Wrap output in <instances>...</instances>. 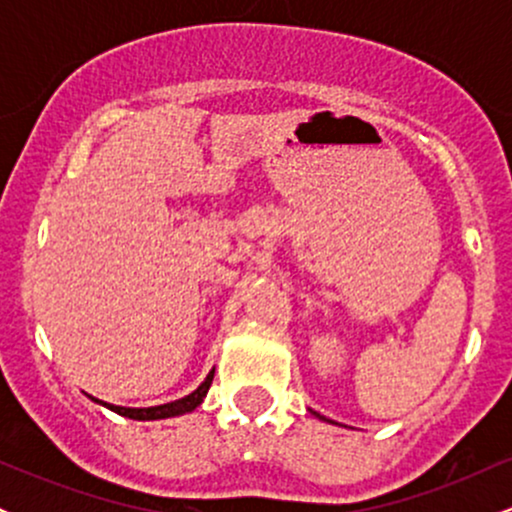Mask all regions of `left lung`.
<instances>
[{"label":"left lung","mask_w":512,"mask_h":512,"mask_svg":"<svg viewBox=\"0 0 512 512\" xmlns=\"http://www.w3.org/2000/svg\"><path fill=\"white\" fill-rule=\"evenodd\" d=\"M313 414L317 416V419H320V421H327V424H334V421H330V419H325V416H320V414H317V411H313Z\"/></svg>","instance_id":"8db88e82"}]
</instances>
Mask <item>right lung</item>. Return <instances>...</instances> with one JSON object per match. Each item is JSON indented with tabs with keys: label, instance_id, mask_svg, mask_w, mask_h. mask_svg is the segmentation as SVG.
Listing matches in <instances>:
<instances>
[{
	"label": "right lung",
	"instance_id": "right-lung-1",
	"mask_svg": "<svg viewBox=\"0 0 512 512\" xmlns=\"http://www.w3.org/2000/svg\"><path fill=\"white\" fill-rule=\"evenodd\" d=\"M211 380H214V370H209V375L204 378V383L197 387L195 392H190L187 397L182 399H175V402H168V404H161V407H146V409H129V407H115V404H108V402H101V399L91 397L93 402L101 404V407L115 411V414L125 416V419H134V421H158V419H173V416H182V414H190V411H195L199 404L204 402V397H207L209 387H211Z\"/></svg>",
	"mask_w": 512,
	"mask_h": 512
}]
</instances>
